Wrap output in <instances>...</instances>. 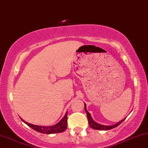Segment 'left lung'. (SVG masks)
I'll return each instance as SVG.
<instances>
[{"label": "left lung", "mask_w": 148, "mask_h": 148, "mask_svg": "<svg viewBox=\"0 0 148 148\" xmlns=\"http://www.w3.org/2000/svg\"><path fill=\"white\" fill-rule=\"evenodd\" d=\"M84 105H85V111L87 114V117H88V119L89 126H90V127L91 128V129H96V130H110V129H114V128H115V127H116V126H119V125L121 124L123 121H124V119H122L121 121H120L119 122L116 123V124L112 125V126H105V125L99 124H98V123L95 122V121L92 119L90 114L87 111L86 105L85 103H84Z\"/></svg>", "instance_id": "left-lung-1"}]
</instances>
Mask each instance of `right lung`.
<instances>
[{
	"label": "right lung",
	"mask_w": 148,
	"mask_h": 148,
	"mask_svg": "<svg viewBox=\"0 0 148 148\" xmlns=\"http://www.w3.org/2000/svg\"><path fill=\"white\" fill-rule=\"evenodd\" d=\"M22 119V118H21ZM22 121H24L26 124H27L29 127L32 129H34L35 131L38 132L42 133V134H57V133H61L64 131L67 127V112L65 114L64 117L60 120V121L56 124L54 126H37V125L31 124L29 123H27L24 120L22 119Z\"/></svg>",
	"instance_id": "obj_1"
}]
</instances>
